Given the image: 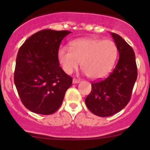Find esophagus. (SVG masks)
Masks as SVG:
<instances>
[{
    "mask_svg": "<svg viewBox=\"0 0 150 150\" xmlns=\"http://www.w3.org/2000/svg\"><path fill=\"white\" fill-rule=\"evenodd\" d=\"M80 80H78V79H76V78H73V82L74 84H76V83H79L80 82Z\"/></svg>",
    "mask_w": 150,
    "mask_h": 150,
    "instance_id": "34e87169",
    "label": "esophagus"
}]
</instances>
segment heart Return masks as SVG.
<instances>
[{
  "label": "heart",
  "mask_w": 150,
  "mask_h": 150,
  "mask_svg": "<svg viewBox=\"0 0 150 150\" xmlns=\"http://www.w3.org/2000/svg\"><path fill=\"white\" fill-rule=\"evenodd\" d=\"M118 56V48L113 41L94 38L76 39L70 44V49L61 48L58 51V61L65 73H73L81 62L85 73L94 80L111 73Z\"/></svg>",
  "instance_id": "obj_1"
}]
</instances>
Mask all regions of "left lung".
<instances>
[{
    "label": "left lung",
    "mask_w": 150,
    "mask_h": 150,
    "mask_svg": "<svg viewBox=\"0 0 150 150\" xmlns=\"http://www.w3.org/2000/svg\"><path fill=\"white\" fill-rule=\"evenodd\" d=\"M111 35L118 48L119 59L106 78L92 82V91L85 99L89 111L100 117L113 116L125 107L137 77L133 49L118 34Z\"/></svg>",
    "instance_id": "8db88e82"
}]
</instances>
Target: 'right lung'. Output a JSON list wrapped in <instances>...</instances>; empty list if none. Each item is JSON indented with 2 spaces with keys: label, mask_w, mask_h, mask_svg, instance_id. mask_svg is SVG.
<instances>
[{
  "label": "right lung",
  "mask_w": 150,
  "mask_h": 150,
  "mask_svg": "<svg viewBox=\"0 0 150 150\" xmlns=\"http://www.w3.org/2000/svg\"><path fill=\"white\" fill-rule=\"evenodd\" d=\"M71 32L44 30L29 37L19 49L14 82L22 104L32 112L50 115L60 108L72 77L60 67L58 51Z\"/></svg>",
  "instance_id": "add662e5"
}]
</instances>
